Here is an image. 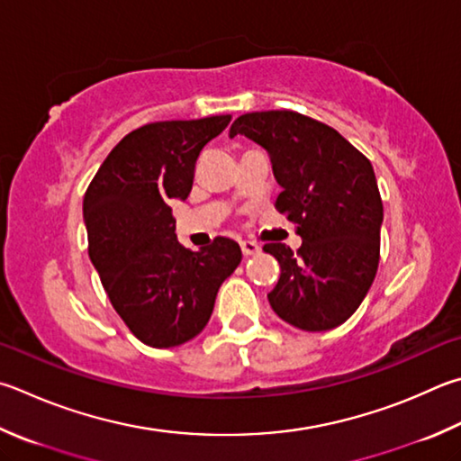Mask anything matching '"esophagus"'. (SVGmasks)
<instances>
[{"label":"esophagus","mask_w":461,"mask_h":461,"mask_svg":"<svg viewBox=\"0 0 461 461\" xmlns=\"http://www.w3.org/2000/svg\"><path fill=\"white\" fill-rule=\"evenodd\" d=\"M240 248H241V254H244L246 258L259 252V246L254 244V241H240Z\"/></svg>","instance_id":"34e87169"}]
</instances>
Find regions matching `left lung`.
Returning <instances> with one entry per match:
<instances>
[{
  "label": "left lung",
  "instance_id": "1",
  "mask_svg": "<svg viewBox=\"0 0 461 461\" xmlns=\"http://www.w3.org/2000/svg\"><path fill=\"white\" fill-rule=\"evenodd\" d=\"M236 135L270 157L282 187L276 209L303 238L296 254L264 246L280 264L272 311L300 330L337 329L361 306L379 266L383 203L371 161L329 124L292 111L241 114L230 129Z\"/></svg>",
  "mask_w": 461,
  "mask_h": 461
}]
</instances>
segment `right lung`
Segmentation results:
<instances>
[{"label": "right lung", "mask_w": 461, "mask_h": 461, "mask_svg": "<svg viewBox=\"0 0 461 461\" xmlns=\"http://www.w3.org/2000/svg\"><path fill=\"white\" fill-rule=\"evenodd\" d=\"M230 114L150 122L116 145L86 189L88 256L135 337L179 347L205 329L217 290L241 262L230 238L191 252L175 236L171 202H185L202 149Z\"/></svg>", "instance_id": "1"}]
</instances>
